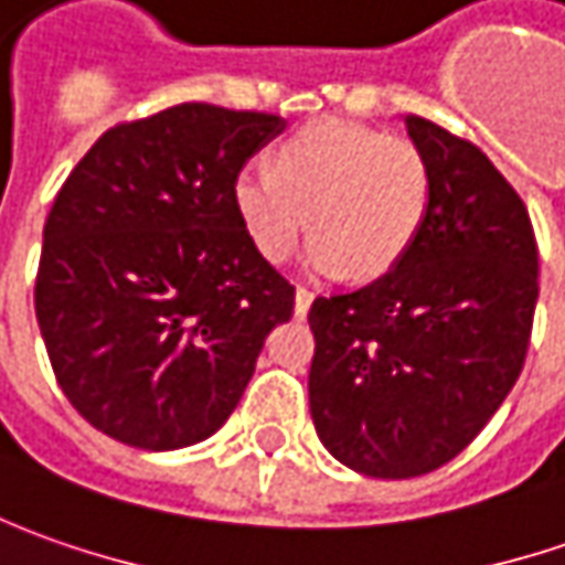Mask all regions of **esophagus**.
<instances>
[{
  "label": "esophagus",
  "instance_id": "34e87169",
  "mask_svg": "<svg viewBox=\"0 0 565 565\" xmlns=\"http://www.w3.org/2000/svg\"><path fill=\"white\" fill-rule=\"evenodd\" d=\"M309 306H312V290H306V287H297V316H306L309 312Z\"/></svg>",
  "mask_w": 565,
  "mask_h": 565
}]
</instances>
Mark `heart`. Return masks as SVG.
Here are the masks:
<instances>
[{
  "label": "heart",
  "mask_w": 565,
  "mask_h": 565,
  "mask_svg": "<svg viewBox=\"0 0 565 565\" xmlns=\"http://www.w3.org/2000/svg\"><path fill=\"white\" fill-rule=\"evenodd\" d=\"M435 193L418 143L372 127L321 118L300 127L268 162H246L231 200L246 237L268 263H284L312 234L309 268L372 281L413 249Z\"/></svg>",
  "instance_id": "heart-1"
}]
</instances>
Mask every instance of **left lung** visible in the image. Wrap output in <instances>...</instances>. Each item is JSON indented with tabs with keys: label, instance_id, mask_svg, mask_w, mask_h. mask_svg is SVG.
Segmentation results:
<instances>
[{
	"label": "left lung",
	"instance_id": "obj_1",
	"mask_svg": "<svg viewBox=\"0 0 565 565\" xmlns=\"http://www.w3.org/2000/svg\"><path fill=\"white\" fill-rule=\"evenodd\" d=\"M435 193L413 249L360 290L316 297L309 413L343 466L416 478L462 454L525 365L537 302L529 209L494 162L406 115Z\"/></svg>",
	"mask_w": 565,
	"mask_h": 565
}]
</instances>
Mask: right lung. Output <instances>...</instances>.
<instances>
[{
    "label": "right lung",
    "instance_id": "add662e5",
    "mask_svg": "<svg viewBox=\"0 0 565 565\" xmlns=\"http://www.w3.org/2000/svg\"><path fill=\"white\" fill-rule=\"evenodd\" d=\"M284 118L181 103L108 127L43 227L40 334L71 406L108 438L178 450L244 397L294 284L246 237L234 174Z\"/></svg>",
    "mask_w": 565,
    "mask_h": 565
}]
</instances>
